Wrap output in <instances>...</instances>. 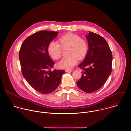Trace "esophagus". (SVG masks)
Returning a JSON list of instances; mask_svg holds the SVG:
<instances>
[{"instance_id": "34e87169", "label": "esophagus", "mask_w": 131, "mask_h": 131, "mask_svg": "<svg viewBox=\"0 0 131 131\" xmlns=\"http://www.w3.org/2000/svg\"><path fill=\"white\" fill-rule=\"evenodd\" d=\"M71 71H72V70H66V72H70Z\"/></svg>"}]
</instances>
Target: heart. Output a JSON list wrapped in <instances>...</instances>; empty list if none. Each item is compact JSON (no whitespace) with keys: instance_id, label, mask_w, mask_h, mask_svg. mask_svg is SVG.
Wrapping results in <instances>:
<instances>
[{"instance_id":"heart-1","label":"heart","mask_w":131,"mask_h":131,"mask_svg":"<svg viewBox=\"0 0 131 131\" xmlns=\"http://www.w3.org/2000/svg\"><path fill=\"white\" fill-rule=\"evenodd\" d=\"M59 44L51 41L47 47L49 55L54 60L61 57L62 49L68 48L67 54L58 64L59 68L70 69L77 64L78 60H82L87 56L89 46L87 41L72 33H68L59 38Z\"/></svg>"}]
</instances>
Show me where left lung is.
Wrapping results in <instances>:
<instances>
[{
  "instance_id": "obj_1",
  "label": "left lung",
  "mask_w": 131,
  "mask_h": 131,
  "mask_svg": "<svg viewBox=\"0 0 131 131\" xmlns=\"http://www.w3.org/2000/svg\"><path fill=\"white\" fill-rule=\"evenodd\" d=\"M86 38L89 50L85 59L79 66L83 71L77 84L83 91L92 93L100 89L111 75L112 55L104 38L92 32Z\"/></svg>"
}]
</instances>
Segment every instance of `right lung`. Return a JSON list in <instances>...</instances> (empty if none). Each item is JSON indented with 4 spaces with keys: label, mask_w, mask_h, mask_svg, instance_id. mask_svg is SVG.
I'll return each mask as SVG.
<instances>
[{
    "label": "right lung",
    "mask_w": 131,
    "mask_h": 131,
    "mask_svg": "<svg viewBox=\"0 0 131 131\" xmlns=\"http://www.w3.org/2000/svg\"><path fill=\"white\" fill-rule=\"evenodd\" d=\"M57 32L40 31L27 38L19 51L21 73L30 86L42 94L54 91L61 82L64 70L51 71L54 62L47 51L49 43Z\"/></svg>",
    "instance_id": "right-lung-1"
}]
</instances>
